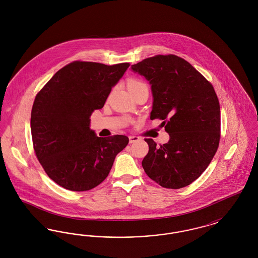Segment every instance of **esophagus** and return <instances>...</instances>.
Wrapping results in <instances>:
<instances>
[{
	"mask_svg": "<svg viewBox=\"0 0 258 258\" xmlns=\"http://www.w3.org/2000/svg\"><path fill=\"white\" fill-rule=\"evenodd\" d=\"M128 139H130V143H135L136 141L140 140V137H138V136H130Z\"/></svg>",
	"mask_w": 258,
	"mask_h": 258,
	"instance_id": "34e87169",
	"label": "esophagus"
}]
</instances>
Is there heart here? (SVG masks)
<instances>
[{
  "label": "heart",
  "instance_id": "b5f03b06",
  "mask_svg": "<svg viewBox=\"0 0 258 258\" xmlns=\"http://www.w3.org/2000/svg\"><path fill=\"white\" fill-rule=\"evenodd\" d=\"M127 87H128L130 91L133 93L136 90H139V89H142V88H147V85L144 82L140 81V80H131L127 84Z\"/></svg>",
  "mask_w": 258,
  "mask_h": 258
}]
</instances>
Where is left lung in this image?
<instances>
[{
    "mask_svg": "<svg viewBox=\"0 0 258 258\" xmlns=\"http://www.w3.org/2000/svg\"><path fill=\"white\" fill-rule=\"evenodd\" d=\"M151 85V120L160 119L169 141L149 145L142 166L148 176L167 188L191 184L205 171L220 142L221 109L206 78L184 59L158 55L132 66Z\"/></svg>",
    "mask_w": 258,
    "mask_h": 258,
    "instance_id": "8db88e82",
    "label": "left lung"
}]
</instances>
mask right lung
I'll list each match as a JSON object with an SVG mask.
<instances>
[{"label": "right lung", "instance_id": "add662e5", "mask_svg": "<svg viewBox=\"0 0 258 258\" xmlns=\"http://www.w3.org/2000/svg\"><path fill=\"white\" fill-rule=\"evenodd\" d=\"M130 63L74 61L53 75L35 98L31 132L37 160L56 184L74 191L94 188L108 176L128 137H98L91 115L103 107Z\"/></svg>", "mask_w": 258, "mask_h": 258}]
</instances>
